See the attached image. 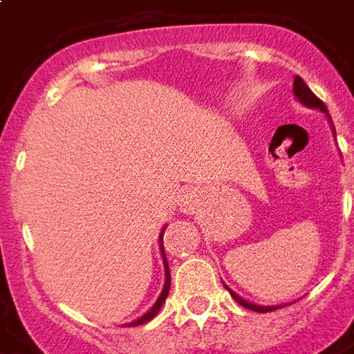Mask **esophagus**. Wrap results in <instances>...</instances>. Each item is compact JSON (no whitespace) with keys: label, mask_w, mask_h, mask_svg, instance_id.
I'll return each mask as SVG.
<instances>
[{"label":"esophagus","mask_w":354,"mask_h":354,"mask_svg":"<svg viewBox=\"0 0 354 354\" xmlns=\"http://www.w3.org/2000/svg\"><path fill=\"white\" fill-rule=\"evenodd\" d=\"M192 203H193L192 195H185V197H184V208H185V210H192Z\"/></svg>","instance_id":"34e87169"}]
</instances>
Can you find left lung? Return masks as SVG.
<instances>
[{"label": "left lung", "mask_w": 354, "mask_h": 354, "mask_svg": "<svg viewBox=\"0 0 354 354\" xmlns=\"http://www.w3.org/2000/svg\"><path fill=\"white\" fill-rule=\"evenodd\" d=\"M294 94H296V98L304 106H307V108H317L320 109V111H324V113H328L326 106H324V102L320 100V98H317L315 94H313V91L307 85H305V81L299 77V75H296V80H294ZM227 288V286H225ZM230 290V288H227ZM230 294L233 296V299L237 301L239 305H243V307H246V309H250V311H258V313H269V311H274V309H279V307H263V305H256V304H250V301H246V299H243L241 296H237L235 292H231Z\"/></svg>", "instance_id": "1"}]
</instances>
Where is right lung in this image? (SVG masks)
I'll return each mask as SVG.
<instances>
[{
	"label": "right lung",
	"instance_id": "1",
	"mask_svg": "<svg viewBox=\"0 0 354 354\" xmlns=\"http://www.w3.org/2000/svg\"><path fill=\"white\" fill-rule=\"evenodd\" d=\"M162 235H165V233H162V231H161V239H162ZM161 245H162V243H161ZM161 250H162V248H161ZM162 256H165V252H162ZM162 260H165V277H167V279H165V286H162L161 296H159V299L155 301L153 307H151V309H149V311H147L146 315H144V317H140V319H136V320H134V322H131V324H127V326H140V324H144V322H147V320L153 319L155 315L159 313V309H161V307H162V304H165V299H167V296H169L170 271H169V263H167V258H162Z\"/></svg>",
	"mask_w": 354,
	"mask_h": 354
}]
</instances>
